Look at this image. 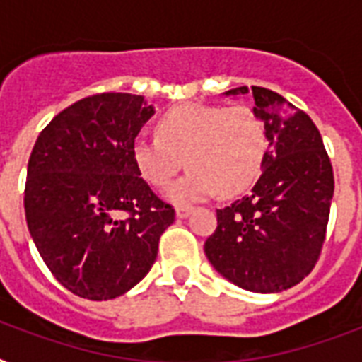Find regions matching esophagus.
<instances>
[{
  "instance_id": "esophagus-1",
  "label": "esophagus",
  "mask_w": 362,
  "mask_h": 362,
  "mask_svg": "<svg viewBox=\"0 0 362 362\" xmlns=\"http://www.w3.org/2000/svg\"><path fill=\"white\" fill-rule=\"evenodd\" d=\"M193 212V209L192 206H178V209H176V218H187V216L192 214Z\"/></svg>"
}]
</instances>
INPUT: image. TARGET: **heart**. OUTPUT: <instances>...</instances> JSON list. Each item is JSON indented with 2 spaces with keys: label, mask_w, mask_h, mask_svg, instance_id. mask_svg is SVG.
<instances>
[{
  "label": "heart",
  "mask_w": 362,
  "mask_h": 362,
  "mask_svg": "<svg viewBox=\"0 0 362 362\" xmlns=\"http://www.w3.org/2000/svg\"><path fill=\"white\" fill-rule=\"evenodd\" d=\"M267 129L250 107L184 103L173 107L156 124V135H139L131 144L136 173L150 186L163 189L180 170H187L167 192L175 204H192L218 189L235 195L252 186L267 156Z\"/></svg>",
  "instance_id": "b5f03b06"
}]
</instances>
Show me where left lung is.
<instances>
[{
	"label": "left lung",
	"mask_w": 362,
	"mask_h": 362,
	"mask_svg": "<svg viewBox=\"0 0 362 362\" xmlns=\"http://www.w3.org/2000/svg\"><path fill=\"white\" fill-rule=\"evenodd\" d=\"M246 86L226 95H244ZM253 110L269 150L250 195L218 210L204 242L210 264L235 286L280 293L297 286L317 263L331 212L334 176L314 122L287 99L252 86Z\"/></svg>",
	"instance_id": "obj_1"
}]
</instances>
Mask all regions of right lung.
<instances>
[{
    "label": "right lung",
    "mask_w": 362,
    "mask_h": 362,
    "mask_svg": "<svg viewBox=\"0 0 362 362\" xmlns=\"http://www.w3.org/2000/svg\"><path fill=\"white\" fill-rule=\"evenodd\" d=\"M153 116L142 95L98 93L41 131L28 163V229L54 278L90 300L124 295L148 274L175 221L136 173L131 144Z\"/></svg>",
    "instance_id": "add662e5"
}]
</instances>
